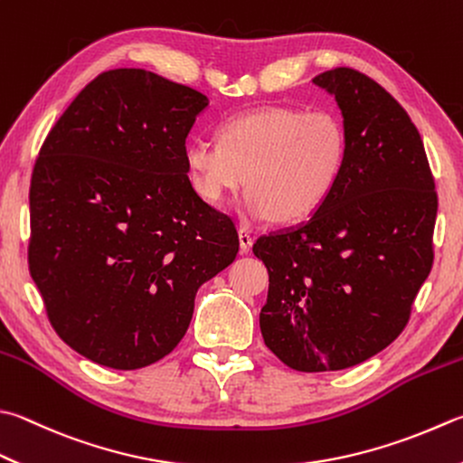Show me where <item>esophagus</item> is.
I'll return each instance as SVG.
<instances>
[{
    "label": "esophagus",
    "instance_id": "34e87169",
    "mask_svg": "<svg viewBox=\"0 0 463 463\" xmlns=\"http://www.w3.org/2000/svg\"><path fill=\"white\" fill-rule=\"evenodd\" d=\"M238 235H240V251L241 254H248L251 250V243H254V238H251V233L246 228H240Z\"/></svg>",
    "mask_w": 463,
    "mask_h": 463
}]
</instances>
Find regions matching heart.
Wrapping results in <instances>:
<instances>
[{"label":"heart","instance_id":"heart-1","mask_svg":"<svg viewBox=\"0 0 463 463\" xmlns=\"http://www.w3.org/2000/svg\"><path fill=\"white\" fill-rule=\"evenodd\" d=\"M346 159V133L328 110L266 107L220 127V143L185 149L191 185L223 205L248 183L241 212L250 223L300 222L333 194Z\"/></svg>","mask_w":463,"mask_h":463}]
</instances>
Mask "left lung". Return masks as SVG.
I'll use <instances>...</instances> for the list:
<instances>
[{
    "label": "left lung",
    "mask_w": 463,
    "mask_h": 463,
    "mask_svg": "<svg viewBox=\"0 0 463 463\" xmlns=\"http://www.w3.org/2000/svg\"><path fill=\"white\" fill-rule=\"evenodd\" d=\"M343 115L346 159L307 222L268 233L266 346L290 369L340 371L403 333L433 264L438 194L420 130L381 84L353 68L314 78Z\"/></svg>",
    "instance_id": "obj_1"
}]
</instances>
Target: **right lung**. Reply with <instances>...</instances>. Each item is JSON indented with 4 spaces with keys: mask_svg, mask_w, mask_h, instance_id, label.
Instances as JSON below:
<instances>
[{
    "mask_svg": "<svg viewBox=\"0 0 463 463\" xmlns=\"http://www.w3.org/2000/svg\"><path fill=\"white\" fill-rule=\"evenodd\" d=\"M207 96L141 68L96 76L43 141L30 187V274L58 336L133 371L187 333L199 286L238 232L195 194L185 141Z\"/></svg>",
    "mask_w": 463,
    "mask_h": 463,
    "instance_id": "add662e5",
    "label": "right lung"
}]
</instances>
